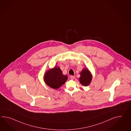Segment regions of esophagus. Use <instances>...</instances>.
<instances>
[{
  "label": "esophagus",
  "instance_id": "esophagus-1",
  "mask_svg": "<svg viewBox=\"0 0 131 131\" xmlns=\"http://www.w3.org/2000/svg\"><path fill=\"white\" fill-rule=\"evenodd\" d=\"M70 77V78L72 80H73V79H74V77L73 76V75H71Z\"/></svg>",
  "mask_w": 131,
  "mask_h": 131
}]
</instances>
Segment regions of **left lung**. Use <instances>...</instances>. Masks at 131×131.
<instances>
[{
	"label": "left lung",
	"instance_id": "1",
	"mask_svg": "<svg viewBox=\"0 0 131 131\" xmlns=\"http://www.w3.org/2000/svg\"><path fill=\"white\" fill-rule=\"evenodd\" d=\"M79 81L81 84L84 86H87L90 83L92 78V75L87 69H84L80 73Z\"/></svg>",
	"mask_w": 131,
	"mask_h": 131
}]
</instances>
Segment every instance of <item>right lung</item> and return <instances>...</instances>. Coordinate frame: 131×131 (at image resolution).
Masks as SVG:
<instances>
[{
    "label": "right lung",
    "instance_id": "obj_1",
    "mask_svg": "<svg viewBox=\"0 0 131 131\" xmlns=\"http://www.w3.org/2000/svg\"><path fill=\"white\" fill-rule=\"evenodd\" d=\"M67 75H64L59 67H54L48 71L45 74L44 80L49 86L57 89L67 80Z\"/></svg>",
    "mask_w": 131,
    "mask_h": 131
}]
</instances>
